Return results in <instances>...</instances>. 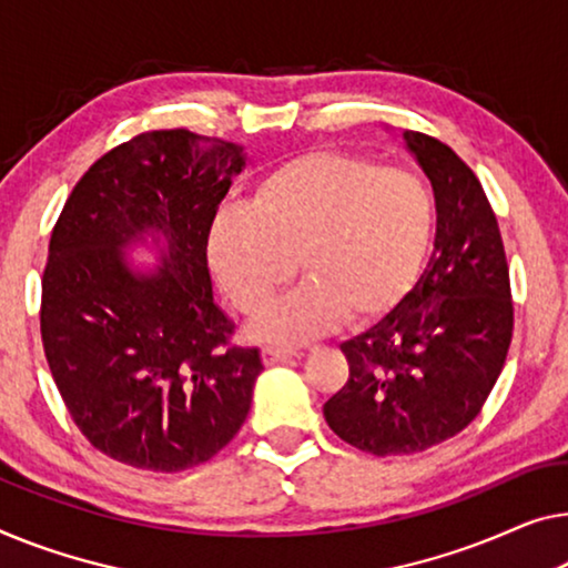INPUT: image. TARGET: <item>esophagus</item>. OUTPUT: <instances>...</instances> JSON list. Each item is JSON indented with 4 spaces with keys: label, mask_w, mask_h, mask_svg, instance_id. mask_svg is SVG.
I'll return each mask as SVG.
<instances>
[{
    "label": "esophagus",
    "mask_w": 568,
    "mask_h": 568,
    "mask_svg": "<svg viewBox=\"0 0 568 568\" xmlns=\"http://www.w3.org/2000/svg\"><path fill=\"white\" fill-rule=\"evenodd\" d=\"M262 357H265V365H281V362L301 357V352L287 349V346H265V349H262Z\"/></svg>",
    "instance_id": "1"
}]
</instances>
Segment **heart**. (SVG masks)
I'll list each match as a JSON object with an SVG mask.
<instances>
[{
    "label": "heart",
    "mask_w": 568,
    "mask_h": 568,
    "mask_svg": "<svg viewBox=\"0 0 568 568\" xmlns=\"http://www.w3.org/2000/svg\"><path fill=\"white\" fill-rule=\"evenodd\" d=\"M436 234L434 193L418 175L344 152H308L262 175L250 203L219 211L209 230L211 267L234 306L257 316L292 280L310 281L255 332L303 342L344 316L390 313L418 283Z\"/></svg>",
    "instance_id": "1"
}]
</instances>
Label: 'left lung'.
<instances>
[{
    "instance_id": "1",
    "label": "left lung",
    "mask_w": 568,
    "mask_h": 568,
    "mask_svg": "<svg viewBox=\"0 0 568 568\" xmlns=\"http://www.w3.org/2000/svg\"><path fill=\"white\" fill-rule=\"evenodd\" d=\"M403 140L434 185V252L413 291L342 344L349 379L324 405L328 428L375 456L426 452L467 428L513 338L510 270L485 189L442 140Z\"/></svg>"
}]
</instances>
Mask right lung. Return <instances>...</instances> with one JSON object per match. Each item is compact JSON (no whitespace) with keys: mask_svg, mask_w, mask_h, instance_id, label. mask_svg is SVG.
Masks as SVG:
<instances>
[{"mask_svg":"<svg viewBox=\"0 0 568 568\" xmlns=\"http://www.w3.org/2000/svg\"><path fill=\"white\" fill-rule=\"evenodd\" d=\"M244 163L219 138L138 134L83 173L50 234L48 367L91 446L130 467H199L250 413L260 349L230 344L209 275L211 222ZM145 235L164 242V265L142 274L123 247Z\"/></svg>","mask_w":568,"mask_h":568,"instance_id":"add662e5","label":"right lung"}]
</instances>
